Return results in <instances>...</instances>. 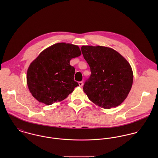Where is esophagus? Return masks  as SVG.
<instances>
[{"instance_id": "1", "label": "esophagus", "mask_w": 158, "mask_h": 158, "mask_svg": "<svg viewBox=\"0 0 158 158\" xmlns=\"http://www.w3.org/2000/svg\"><path fill=\"white\" fill-rule=\"evenodd\" d=\"M78 85H79V86H83V81H79L78 82Z\"/></svg>"}]
</instances>
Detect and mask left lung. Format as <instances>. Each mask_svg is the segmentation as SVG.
<instances>
[{
    "instance_id": "left-lung-1",
    "label": "left lung",
    "mask_w": 158,
    "mask_h": 158,
    "mask_svg": "<svg viewBox=\"0 0 158 158\" xmlns=\"http://www.w3.org/2000/svg\"><path fill=\"white\" fill-rule=\"evenodd\" d=\"M81 52L91 72L83 85L89 99L105 109L120 105L133 85V73L130 64L111 48L83 45Z\"/></svg>"
}]
</instances>
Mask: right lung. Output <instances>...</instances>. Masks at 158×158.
Here are the masks:
<instances>
[{
    "mask_svg": "<svg viewBox=\"0 0 158 158\" xmlns=\"http://www.w3.org/2000/svg\"><path fill=\"white\" fill-rule=\"evenodd\" d=\"M81 53L77 45L63 43L43 51L27 70V85L32 95L47 105L67 98L79 86L70 61Z\"/></svg>",
    "mask_w": 158,
    "mask_h": 158,
    "instance_id": "add662e5",
    "label": "right lung"
}]
</instances>
